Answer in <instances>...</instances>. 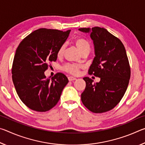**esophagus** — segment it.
<instances>
[{
	"mask_svg": "<svg viewBox=\"0 0 145 145\" xmlns=\"http://www.w3.org/2000/svg\"><path fill=\"white\" fill-rule=\"evenodd\" d=\"M68 80H69L70 81H72V80H76V78L72 77V76H70V77H68Z\"/></svg>",
	"mask_w": 145,
	"mask_h": 145,
	"instance_id": "esophagus-1",
	"label": "esophagus"
}]
</instances>
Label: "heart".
I'll return each instance as SVG.
<instances>
[{
    "instance_id": "b5f03b06",
    "label": "heart",
    "mask_w": 145,
    "mask_h": 145,
    "mask_svg": "<svg viewBox=\"0 0 145 145\" xmlns=\"http://www.w3.org/2000/svg\"><path fill=\"white\" fill-rule=\"evenodd\" d=\"M75 43L77 47L78 48V50L81 53H83L86 51L90 50V44L89 41L86 40L84 38H77L75 39ZM65 49V44H63L61 45L59 50L57 51V56L60 57V56H63L64 51ZM82 68V66L80 65H77V64H71L68 63L64 66L63 70L66 71V72L70 73L72 75H77L80 68Z\"/></svg>"
}]
</instances>
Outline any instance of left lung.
<instances>
[{
	"label": "left lung",
	"mask_w": 145,
	"mask_h": 145,
	"mask_svg": "<svg viewBox=\"0 0 145 145\" xmlns=\"http://www.w3.org/2000/svg\"><path fill=\"white\" fill-rule=\"evenodd\" d=\"M89 33L93 41L95 57L88 73L100 77L94 83L86 77V88L81 94L84 106L95 113H102L113 109L120 102L128 87L131 77L128 57L120 39L104 28H80Z\"/></svg>",
	"instance_id": "1"
}]
</instances>
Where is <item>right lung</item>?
Returning <instances> with one entry per match:
<instances>
[{
	"mask_svg": "<svg viewBox=\"0 0 145 145\" xmlns=\"http://www.w3.org/2000/svg\"><path fill=\"white\" fill-rule=\"evenodd\" d=\"M71 30L40 29L21 41L12 66V79L17 94L27 107L45 112L57 104L68 79L62 73L46 78L44 72L57 58V51Z\"/></svg>",
	"mask_w": 145,
	"mask_h": 145,
	"instance_id": "add662e5",
	"label": "right lung"
}]
</instances>
